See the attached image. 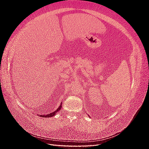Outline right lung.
<instances>
[{"label": "right lung", "mask_w": 149, "mask_h": 149, "mask_svg": "<svg viewBox=\"0 0 149 149\" xmlns=\"http://www.w3.org/2000/svg\"><path fill=\"white\" fill-rule=\"evenodd\" d=\"M61 105L60 106V107L58 108V109L55 111H54L53 112H52V113H50V114H47V115H46V116H44V115H40V117H42V118H50V117H52V116H54L55 115H56V112H58V111H59L61 109Z\"/></svg>", "instance_id": "obj_1"}]
</instances>
